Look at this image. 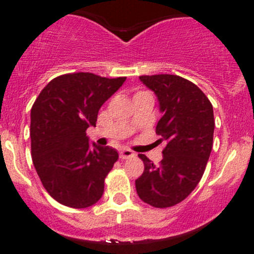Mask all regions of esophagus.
Masks as SVG:
<instances>
[{
    "mask_svg": "<svg viewBox=\"0 0 254 254\" xmlns=\"http://www.w3.org/2000/svg\"><path fill=\"white\" fill-rule=\"evenodd\" d=\"M135 153L132 152L131 150H127V148H123V150H120L119 152V157L122 158V160H127V158H130V157H134Z\"/></svg>",
    "mask_w": 254,
    "mask_h": 254,
    "instance_id": "1",
    "label": "esophagus"
}]
</instances>
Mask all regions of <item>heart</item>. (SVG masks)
<instances>
[{"instance_id": "heart-1", "label": "heart", "mask_w": 254, "mask_h": 254, "mask_svg": "<svg viewBox=\"0 0 254 254\" xmlns=\"http://www.w3.org/2000/svg\"><path fill=\"white\" fill-rule=\"evenodd\" d=\"M140 93H145V92H140Z\"/></svg>"}]
</instances>
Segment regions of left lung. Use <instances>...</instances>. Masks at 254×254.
<instances>
[{
	"instance_id": "8db88e82",
	"label": "left lung",
	"mask_w": 254,
	"mask_h": 254,
	"mask_svg": "<svg viewBox=\"0 0 254 254\" xmlns=\"http://www.w3.org/2000/svg\"><path fill=\"white\" fill-rule=\"evenodd\" d=\"M140 79L157 96L163 115L156 134L166 147L158 166L140 153L145 170L135 186L142 201L163 209L184 200L200 182L212 148L214 112L204 92L181 76H140Z\"/></svg>"
}]
</instances>
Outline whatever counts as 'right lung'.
<instances>
[{
  "label": "right lung",
  "instance_id": "add662e5",
  "mask_svg": "<svg viewBox=\"0 0 254 254\" xmlns=\"http://www.w3.org/2000/svg\"><path fill=\"white\" fill-rule=\"evenodd\" d=\"M125 79L66 73L51 79L33 104V163L48 193L63 205L83 209L103 195L104 179L119 155L109 146L89 147L86 130L96 127L98 111Z\"/></svg>",
  "mask_w": 254,
  "mask_h": 254
}]
</instances>
